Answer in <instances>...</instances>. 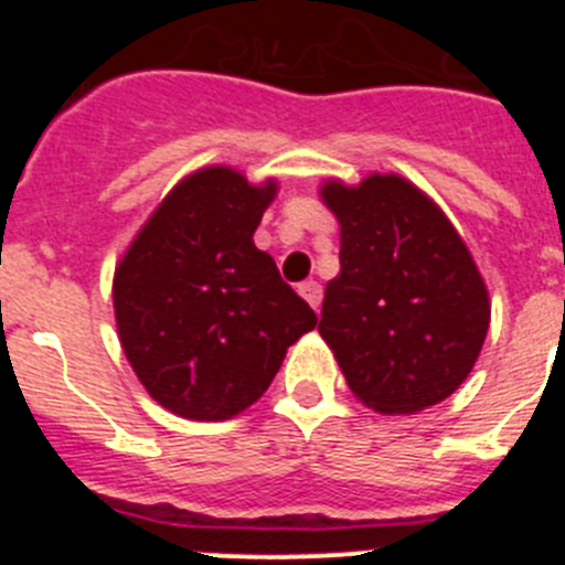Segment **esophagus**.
<instances>
[{
	"label": "esophagus",
	"instance_id": "34e87169",
	"mask_svg": "<svg viewBox=\"0 0 565 565\" xmlns=\"http://www.w3.org/2000/svg\"><path fill=\"white\" fill-rule=\"evenodd\" d=\"M299 294L306 297V302L313 308V311H319V302H322V286H319L317 279L302 282V286H299Z\"/></svg>",
	"mask_w": 565,
	"mask_h": 565
}]
</instances>
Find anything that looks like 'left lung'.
Instances as JSON below:
<instances>
[{
  "label": "left lung",
  "mask_w": 565,
  "mask_h": 565,
  "mask_svg": "<svg viewBox=\"0 0 565 565\" xmlns=\"http://www.w3.org/2000/svg\"><path fill=\"white\" fill-rule=\"evenodd\" d=\"M342 226L339 277L319 333L353 396L379 413H418L469 376L489 328V297L441 209L396 174L322 192Z\"/></svg>",
  "instance_id": "obj_1"
}]
</instances>
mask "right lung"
<instances>
[{"mask_svg":"<svg viewBox=\"0 0 565 565\" xmlns=\"http://www.w3.org/2000/svg\"><path fill=\"white\" fill-rule=\"evenodd\" d=\"M274 183L212 167L167 194L115 271L118 337L149 396L198 422L257 402L317 313L254 246Z\"/></svg>","mask_w":565,"mask_h":565,"instance_id":"obj_1","label":"right lung"}]
</instances>
